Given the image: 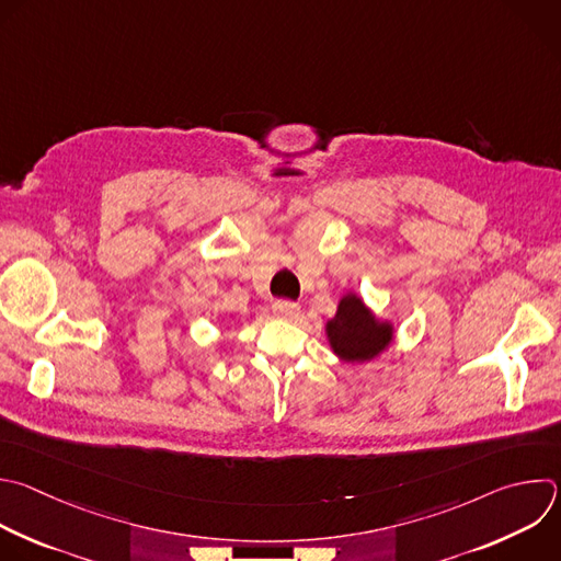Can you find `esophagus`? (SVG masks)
I'll use <instances>...</instances> for the list:
<instances>
[{
  "mask_svg": "<svg viewBox=\"0 0 561 561\" xmlns=\"http://www.w3.org/2000/svg\"><path fill=\"white\" fill-rule=\"evenodd\" d=\"M273 312H275V317H279V319L293 321V319L299 317V306H297L295 301H288V299H277V301L273 304Z\"/></svg>",
  "mask_w": 561,
  "mask_h": 561,
  "instance_id": "obj_1",
  "label": "esophagus"
}]
</instances>
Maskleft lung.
<instances>
[{"instance_id": "left-lung-1", "label": "left lung", "mask_w": 561, "mask_h": 561, "mask_svg": "<svg viewBox=\"0 0 561 561\" xmlns=\"http://www.w3.org/2000/svg\"><path fill=\"white\" fill-rule=\"evenodd\" d=\"M328 336L343 360H367L392 341V328L371 317L356 295H347L341 299L334 319L328 321Z\"/></svg>"}]
</instances>
